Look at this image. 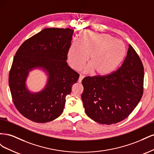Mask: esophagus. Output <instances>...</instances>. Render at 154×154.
<instances>
[{
  "instance_id": "1",
  "label": "esophagus",
  "mask_w": 154,
  "mask_h": 154,
  "mask_svg": "<svg viewBox=\"0 0 154 154\" xmlns=\"http://www.w3.org/2000/svg\"><path fill=\"white\" fill-rule=\"evenodd\" d=\"M84 78V76H82V75H80V76H79V78H78V82H79V83H81L82 82V80H83V78Z\"/></svg>"
}]
</instances>
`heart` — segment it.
Returning <instances> with one entry per match:
<instances>
[{
	"instance_id": "obj_1",
	"label": "heart",
	"mask_w": 154,
	"mask_h": 154,
	"mask_svg": "<svg viewBox=\"0 0 154 154\" xmlns=\"http://www.w3.org/2000/svg\"><path fill=\"white\" fill-rule=\"evenodd\" d=\"M126 48L122 41L109 34H96L89 31L81 32L67 52L72 68L80 69L88 57L89 64L83 69L85 73L94 71L97 76H106L114 72L125 58Z\"/></svg>"
}]
</instances>
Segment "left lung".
Listing matches in <instances>:
<instances>
[{"mask_svg":"<svg viewBox=\"0 0 154 154\" xmlns=\"http://www.w3.org/2000/svg\"><path fill=\"white\" fill-rule=\"evenodd\" d=\"M144 68L136 51L129 44L121 67L106 76L83 79L82 100L86 114L103 125L119 123L136 108L143 93Z\"/></svg>","mask_w":154,"mask_h":154,"instance_id":"obj_1","label":"left lung"}]
</instances>
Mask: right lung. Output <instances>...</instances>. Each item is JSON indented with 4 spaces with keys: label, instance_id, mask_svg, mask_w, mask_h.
Returning a JSON list of instances; mask_svg holds the SVG:
<instances>
[{
    "label": "right lung",
    "instance_id": "add662e5",
    "mask_svg": "<svg viewBox=\"0 0 154 154\" xmlns=\"http://www.w3.org/2000/svg\"><path fill=\"white\" fill-rule=\"evenodd\" d=\"M74 31L45 28L26 40L18 48L9 74L14 105L25 118L36 123L51 122L62 114L66 97L79 74L66 62ZM43 69L48 76L45 87L32 93L26 80L30 71Z\"/></svg>",
    "mask_w": 154,
    "mask_h": 154
}]
</instances>
